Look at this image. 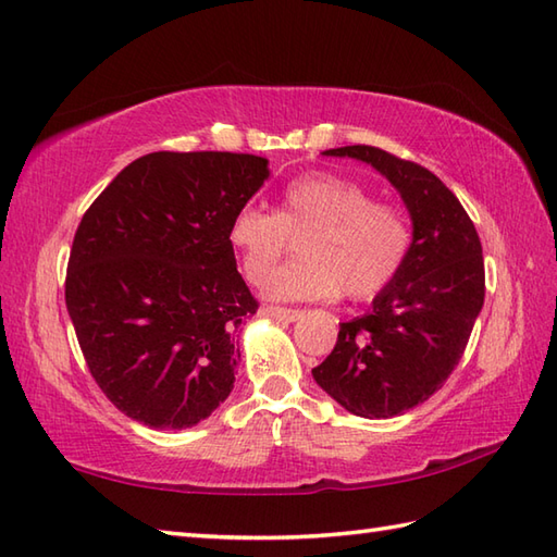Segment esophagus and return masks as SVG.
<instances>
[{
    "label": "esophagus",
    "instance_id": "obj_1",
    "mask_svg": "<svg viewBox=\"0 0 557 557\" xmlns=\"http://www.w3.org/2000/svg\"><path fill=\"white\" fill-rule=\"evenodd\" d=\"M262 312L271 319H278V321H295V319H300V314H302L300 310H286V307H274V305H267Z\"/></svg>",
    "mask_w": 557,
    "mask_h": 557
}]
</instances>
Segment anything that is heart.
<instances>
[{
	"label": "heart",
	"mask_w": 557,
	"mask_h": 557,
	"mask_svg": "<svg viewBox=\"0 0 557 557\" xmlns=\"http://www.w3.org/2000/svg\"><path fill=\"white\" fill-rule=\"evenodd\" d=\"M290 237H302L301 259L274 275ZM228 243L250 283L274 300L314 302L341 293L372 298L400 274L412 250V228L400 209L374 205L360 185L331 174L288 183L276 214L245 205L228 224Z\"/></svg>",
	"instance_id": "1"
}]
</instances>
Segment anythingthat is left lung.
I'll list each match as a JSON object with an SVG mask.
<instances>
[{
	"label": "left lung",
	"mask_w": 557,
	"mask_h": 557,
	"mask_svg": "<svg viewBox=\"0 0 557 557\" xmlns=\"http://www.w3.org/2000/svg\"><path fill=\"white\" fill-rule=\"evenodd\" d=\"M321 154L364 162L398 190L412 250L372 310L343 321L336 348L312 376L357 417H398L429 400L460 362L484 307L481 240L460 200L429 169L369 145Z\"/></svg>",
	"instance_id": "1"
}]
</instances>
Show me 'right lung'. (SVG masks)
Listing matches in <instances>:
<instances>
[{
  "instance_id": "obj_1",
  "label": "right lung",
  "mask_w": 557,
  "mask_h": 557,
  "mask_svg": "<svg viewBox=\"0 0 557 557\" xmlns=\"http://www.w3.org/2000/svg\"><path fill=\"white\" fill-rule=\"evenodd\" d=\"M269 174L255 154L152 152L83 214L69 317L97 386L135 422L190 429L231 395L236 329L257 300L228 224Z\"/></svg>"
}]
</instances>
